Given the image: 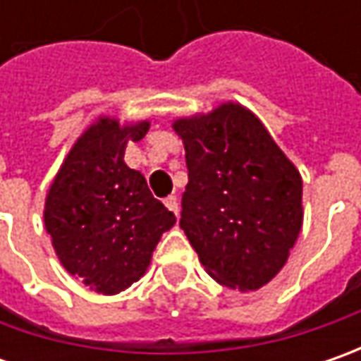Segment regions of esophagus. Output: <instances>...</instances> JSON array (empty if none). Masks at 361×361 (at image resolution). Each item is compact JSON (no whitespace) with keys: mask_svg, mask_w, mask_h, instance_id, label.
<instances>
[{"mask_svg":"<svg viewBox=\"0 0 361 361\" xmlns=\"http://www.w3.org/2000/svg\"><path fill=\"white\" fill-rule=\"evenodd\" d=\"M164 204H166V209H169V211H173L174 215L178 216V201H176V197H174V195L166 197V199H164Z\"/></svg>","mask_w":361,"mask_h":361,"instance_id":"34e87169","label":"esophagus"}]
</instances>
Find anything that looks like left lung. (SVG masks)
Instances as JSON below:
<instances>
[{
  "instance_id": "obj_1",
  "label": "left lung",
  "mask_w": 361,
  "mask_h": 361,
  "mask_svg": "<svg viewBox=\"0 0 361 361\" xmlns=\"http://www.w3.org/2000/svg\"><path fill=\"white\" fill-rule=\"evenodd\" d=\"M188 185L180 229L221 285L259 289L281 271L303 223V183L267 128L241 104L178 118Z\"/></svg>"
}]
</instances>
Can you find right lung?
I'll use <instances>...</instances> for the list:
<instances>
[{
    "label": "right lung",
    "mask_w": 361,
    "mask_h": 361,
    "mask_svg": "<svg viewBox=\"0 0 361 361\" xmlns=\"http://www.w3.org/2000/svg\"><path fill=\"white\" fill-rule=\"evenodd\" d=\"M148 128L146 120L120 126L98 118L72 146L46 197L44 223L63 269L104 295L145 275L162 233L176 223L124 162L128 140L138 142Z\"/></svg>",
    "instance_id": "right-lung-1"
}]
</instances>
